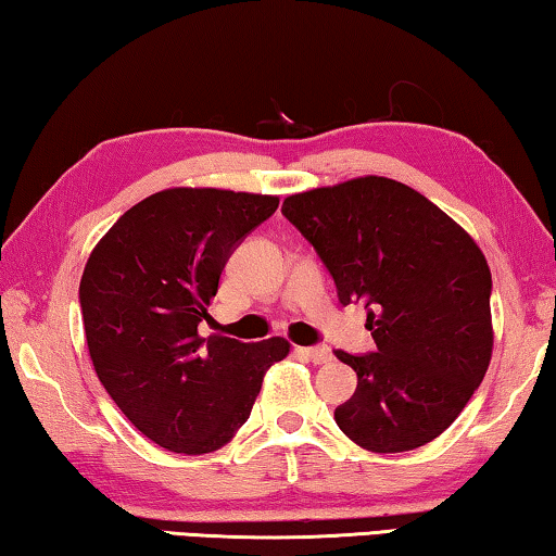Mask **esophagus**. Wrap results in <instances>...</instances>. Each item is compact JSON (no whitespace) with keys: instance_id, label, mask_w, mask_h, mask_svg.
Here are the masks:
<instances>
[{"instance_id":"34e87169","label":"esophagus","mask_w":556,"mask_h":556,"mask_svg":"<svg viewBox=\"0 0 556 556\" xmlns=\"http://www.w3.org/2000/svg\"><path fill=\"white\" fill-rule=\"evenodd\" d=\"M300 354H305V357L311 359L313 364H327L332 359L330 348H303V350H300Z\"/></svg>"}]
</instances>
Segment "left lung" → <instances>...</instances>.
Masks as SVG:
<instances>
[{
    "label": "left lung",
    "instance_id": "8db88e82",
    "mask_svg": "<svg viewBox=\"0 0 556 556\" xmlns=\"http://www.w3.org/2000/svg\"><path fill=\"white\" fill-rule=\"evenodd\" d=\"M283 216L315 245L340 303L364 305L377 342L369 354L334 352L357 371L334 408L342 433L371 453L433 441L493 357L483 251L416 189L375 175L288 197Z\"/></svg>",
    "mask_w": 556,
    "mask_h": 556
}]
</instances>
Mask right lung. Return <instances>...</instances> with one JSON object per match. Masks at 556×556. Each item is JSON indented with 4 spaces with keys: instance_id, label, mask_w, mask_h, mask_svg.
<instances>
[{
    "instance_id": "add662e5",
    "label": "right lung",
    "mask_w": 556,
    "mask_h": 556,
    "mask_svg": "<svg viewBox=\"0 0 556 556\" xmlns=\"http://www.w3.org/2000/svg\"><path fill=\"white\" fill-rule=\"evenodd\" d=\"M278 197L212 187L157 192L117 218L80 278L96 375L135 429L162 448L218 451L251 416L283 338L199 334L226 261Z\"/></svg>"
}]
</instances>
